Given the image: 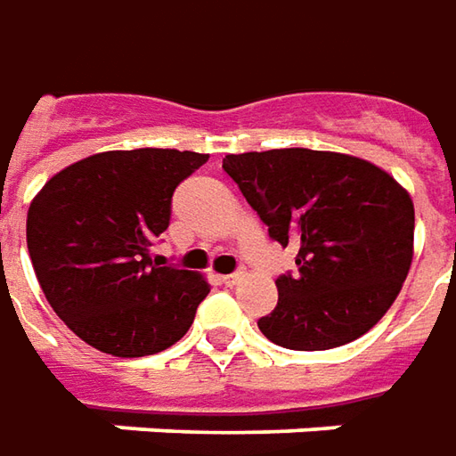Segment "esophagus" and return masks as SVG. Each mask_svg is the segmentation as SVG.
<instances>
[{
  "mask_svg": "<svg viewBox=\"0 0 456 456\" xmlns=\"http://www.w3.org/2000/svg\"><path fill=\"white\" fill-rule=\"evenodd\" d=\"M241 277H244V272H232V274H224V277H222V281H224L227 287H232V284H237Z\"/></svg>",
  "mask_w": 456,
  "mask_h": 456,
  "instance_id": "esophagus-1",
  "label": "esophagus"
}]
</instances>
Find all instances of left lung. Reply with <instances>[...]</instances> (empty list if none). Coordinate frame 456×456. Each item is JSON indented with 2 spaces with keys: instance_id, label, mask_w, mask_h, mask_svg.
I'll use <instances>...</instances> for the list:
<instances>
[{
  "instance_id": "1",
  "label": "left lung",
  "mask_w": 456,
  "mask_h": 456,
  "mask_svg": "<svg viewBox=\"0 0 456 456\" xmlns=\"http://www.w3.org/2000/svg\"><path fill=\"white\" fill-rule=\"evenodd\" d=\"M227 172L297 272L277 277L280 302L256 327L269 342L319 352L357 339L407 280L414 204L374 164L314 150L227 154Z\"/></svg>"
}]
</instances>
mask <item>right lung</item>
Wrapping results in <instances>:
<instances>
[{
    "label": "right lung",
    "mask_w": 456,
    "mask_h": 456,
    "mask_svg": "<svg viewBox=\"0 0 456 456\" xmlns=\"http://www.w3.org/2000/svg\"><path fill=\"white\" fill-rule=\"evenodd\" d=\"M200 151H102L46 182L27 215V247L46 302L79 339L111 357H147L179 342L209 284L151 265L179 182Z\"/></svg>",
    "instance_id": "right-lung-1"
}]
</instances>
